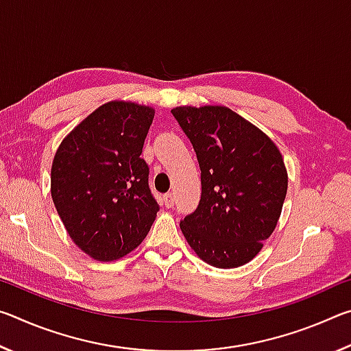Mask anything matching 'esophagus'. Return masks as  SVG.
<instances>
[{
    "label": "esophagus",
    "mask_w": 351,
    "mask_h": 351,
    "mask_svg": "<svg viewBox=\"0 0 351 351\" xmlns=\"http://www.w3.org/2000/svg\"><path fill=\"white\" fill-rule=\"evenodd\" d=\"M164 204H165V207H173V204H175V193L173 192H169L164 195Z\"/></svg>",
    "instance_id": "obj_1"
}]
</instances>
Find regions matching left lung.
Segmentation results:
<instances>
[{
  "mask_svg": "<svg viewBox=\"0 0 351 351\" xmlns=\"http://www.w3.org/2000/svg\"><path fill=\"white\" fill-rule=\"evenodd\" d=\"M171 114L193 145L201 199L180 228L199 258L229 269L251 261L274 232L288 189L280 152L226 106H178Z\"/></svg>",
  "mask_w": 351,
  "mask_h": 351,
  "instance_id": "8db88e82",
  "label": "left lung"
}]
</instances>
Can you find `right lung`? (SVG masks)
Here are the masks:
<instances>
[{"mask_svg": "<svg viewBox=\"0 0 351 351\" xmlns=\"http://www.w3.org/2000/svg\"><path fill=\"white\" fill-rule=\"evenodd\" d=\"M154 110L110 102L58 147L51 170L56 209L73 241L99 261L117 260L145 239L159 210L141 158Z\"/></svg>", "mask_w": 351, "mask_h": 351, "instance_id": "1", "label": "right lung"}]
</instances>
